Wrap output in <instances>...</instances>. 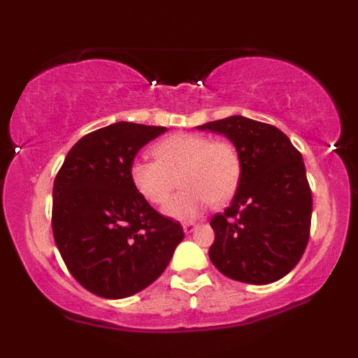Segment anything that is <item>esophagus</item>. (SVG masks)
<instances>
[{"mask_svg":"<svg viewBox=\"0 0 358 358\" xmlns=\"http://www.w3.org/2000/svg\"><path fill=\"white\" fill-rule=\"evenodd\" d=\"M195 227H197V224H195V223H184L182 224V228H184V233H192L194 231V229H195Z\"/></svg>","mask_w":358,"mask_h":358,"instance_id":"1","label":"esophagus"}]
</instances>
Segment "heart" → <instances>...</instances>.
I'll return each mask as SVG.
<instances>
[{
    "label": "heart",
    "mask_w": 358,
    "mask_h": 358,
    "mask_svg": "<svg viewBox=\"0 0 358 358\" xmlns=\"http://www.w3.org/2000/svg\"><path fill=\"white\" fill-rule=\"evenodd\" d=\"M155 161L135 159L130 182L151 205H163L176 187L182 190L164 207L171 218H197L210 202L222 205L233 197L243 176L241 156L234 145L199 134H174L151 146Z\"/></svg>",
    "instance_id": "heart-1"
}]
</instances>
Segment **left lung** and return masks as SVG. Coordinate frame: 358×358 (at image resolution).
<instances>
[{
    "label": "left lung",
    "mask_w": 358,
    "mask_h": 358,
    "mask_svg": "<svg viewBox=\"0 0 358 358\" xmlns=\"http://www.w3.org/2000/svg\"><path fill=\"white\" fill-rule=\"evenodd\" d=\"M197 129L227 136L243 163L231 205L210 222L215 231L210 261L238 282L280 280L300 261L310 239L313 199L301 153L277 127L243 115Z\"/></svg>",
    "instance_id": "1"
}]
</instances>
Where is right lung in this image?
<instances>
[{"mask_svg":"<svg viewBox=\"0 0 358 358\" xmlns=\"http://www.w3.org/2000/svg\"><path fill=\"white\" fill-rule=\"evenodd\" d=\"M168 130L117 122L83 136L53 182L52 229L68 271L87 292L120 300L151 285L184 239L130 182L148 141Z\"/></svg>","mask_w":358,"mask_h":358,"instance_id":"obj_1","label":"right lung"}]
</instances>
